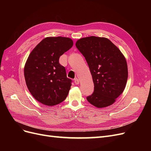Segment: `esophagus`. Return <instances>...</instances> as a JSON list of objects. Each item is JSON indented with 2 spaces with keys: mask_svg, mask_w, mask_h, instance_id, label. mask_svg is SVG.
<instances>
[{
  "mask_svg": "<svg viewBox=\"0 0 151 151\" xmlns=\"http://www.w3.org/2000/svg\"><path fill=\"white\" fill-rule=\"evenodd\" d=\"M74 83L76 84H79V80L78 79H74Z\"/></svg>",
  "mask_w": 151,
  "mask_h": 151,
  "instance_id": "1",
  "label": "esophagus"
}]
</instances>
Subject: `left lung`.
I'll return each mask as SVG.
<instances>
[{"label": "left lung", "instance_id": "1", "mask_svg": "<svg viewBox=\"0 0 151 151\" xmlns=\"http://www.w3.org/2000/svg\"><path fill=\"white\" fill-rule=\"evenodd\" d=\"M76 46L85 57L94 83V93L87 100L98 108L110 106L125 88L128 79L125 57L106 38H83L77 41Z\"/></svg>", "mask_w": 151, "mask_h": 151}]
</instances>
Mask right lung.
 <instances>
[{"instance_id": "right-lung-1", "label": "right lung", "mask_w": 151, "mask_h": 151, "mask_svg": "<svg viewBox=\"0 0 151 151\" xmlns=\"http://www.w3.org/2000/svg\"><path fill=\"white\" fill-rule=\"evenodd\" d=\"M70 38L47 37L32 50L24 68L26 84L33 96L47 106L64 101L70 89L71 79L59 58L73 46Z\"/></svg>"}]
</instances>
